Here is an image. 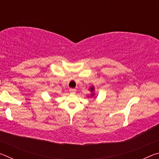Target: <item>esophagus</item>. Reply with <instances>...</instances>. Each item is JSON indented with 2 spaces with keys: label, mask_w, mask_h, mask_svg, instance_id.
<instances>
[{
  "label": "esophagus",
  "mask_w": 159,
  "mask_h": 159,
  "mask_svg": "<svg viewBox=\"0 0 159 159\" xmlns=\"http://www.w3.org/2000/svg\"><path fill=\"white\" fill-rule=\"evenodd\" d=\"M76 90L74 89V88H70V89H69V92L72 93V94L76 93Z\"/></svg>",
  "instance_id": "34e87169"
}]
</instances>
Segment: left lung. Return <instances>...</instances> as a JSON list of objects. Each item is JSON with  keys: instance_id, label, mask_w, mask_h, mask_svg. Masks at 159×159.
<instances>
[{"instance_id": "8db88e82", "label": "left lung", "mask_w": 159, "mask_h": 159, "mask_svg": "<svg viewBox=\"0 0 159 159\" xmlns=\"http://www.w3.org/2000/svg\"><path fill=\"white\" fill-rule=\"evenodd\" d=\"M94 89H95V88H94V87H93H93H91L90 88V90L91 91V92H94ZM91 97H93L94 96V93H92V94H91V95H90Z\"/></svg>"}]
</instances>
